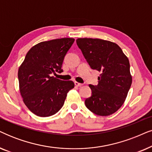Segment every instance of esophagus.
<instances>
[{"mask_svg":"<svg viewBox=\"0 0 152 152\" xmlns=\"http://www.w3.org/2000/svg\"><path fill=\"white\" fill-rule=\"evenodd\" d=\"M75 85L76 86H82V84L79 83V82H75Z\"/></svg>","mask_w":152,"mask_h":152,"instance_id":"1","label":"esophagus"}]
</instances>
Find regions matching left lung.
Masks as SVG:
<instances>
[{
  "label": "left lung",
  "mask_w": 152,
  "mask_h": 152,
  "mask_svg": "<svg viewBox=\"0 0 152 152\" xmlns=\"http://www.w3.org/2000/svg\"><path fill=\"white\" fill-rule=\"evenodd\" d=\"M76 42L91 68L100 72L98 85H89L92 94L85 100L86 107L100 116L115 113L124 104L132 84L129 58L110 41L78 38Z\"/></svg>",
  "instance_id": "left-lung-1"
}]
</instances>
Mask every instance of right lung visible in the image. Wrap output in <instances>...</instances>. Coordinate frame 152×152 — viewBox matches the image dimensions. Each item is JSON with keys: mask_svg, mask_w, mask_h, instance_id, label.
Wrapping results in <instances>:
<instances>
[{"mask_svg": "<svg viewBox=\"0 0 152 152\" xmlns=\"http://www.w3.org/2000/svg\"><path fill=\"white\" fill-rule=\"evenodd\" d=\"M74 38L41 42L33 46L19 67V91L23 101L38 117L54 115L64 105L67 94L74 88L72 81H63L53 74L63 72L64 57Z\"/></svg>", "mask_w": 152, "mask_h": 152, "instance_id": "add662e5", "label": "right lung"}]
</instances>
